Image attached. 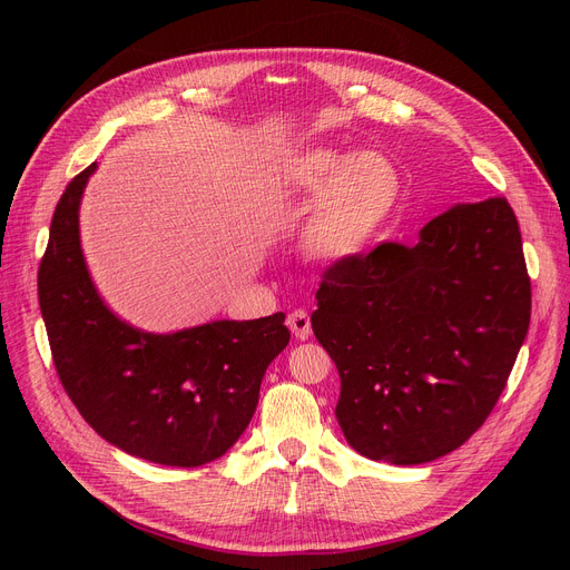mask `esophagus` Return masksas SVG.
I'll return each mask as SVG.
<instances>
[{
  "instance_id": "1",
  "label": "esophagus",
  "mask_w": 570,
  "mask_h": 570,
  "mask_svg": "<svg viewBox=\"0 0 570 570\" xmlns=\"http://www.w3.org/2000/svg\"><path fill=\"white\" fill-rule=\"evenodd\" d=\"M287 325H289L292 335H295L297 340L312 337V318H308V314L302 312V308H297V312H292L287 316Z\"/></svg>"
}]
</instances>
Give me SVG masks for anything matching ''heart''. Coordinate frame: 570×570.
<instances>
[{"instance_id":"obj_1","label":"heart","mask_w":570,"mask_h":570,"mask_svg":"<svg viewBox=\"0 0 570 570\" xmlns=\"http://www.w3.org/2000/svg\"><path fill=\"white\" fill-rule=\"evenodd\" d=\"M289 202L308 204L299 243L318 264H347L383 233L404 193L402 170L385 154L308 147L289 157L281 176Z\"/></svg>"}]
</instances>
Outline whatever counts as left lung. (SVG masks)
Returning a JSON list of instances; mask_svg holds the SVG:
<instances>
[{
	"mask_svg": "<svg viewBox=\"0 0 570 570\" xmlns=\"http://www.w3.org/2000/svg\"><path fill=\"white\" fill-rule=\"evenodd\" d=\"M316 302L344 438L373 461H435L485 423L528 335L519 220L504 197L452 206L416 245L333 264Z\"/></svg>",
	"mask_w": 570,
	"mask_h": 570,
	"instance_id": "obj_1",
	"label": "left lung"
}]
</instances>
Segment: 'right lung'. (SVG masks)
Returning a JSON list of instances; mask_svg holds the SVG:
<instances>
[{
	"mask_svg": "<svg viewBox=\"0 0 570 570\" xmlns=\"http://www.w3.org/2000/svg\"><path fill=\"white\" fill-rule=\"evenodd\" d=\"M95 164L66 185L38 271L40 312L59 381L97 435L151 463L195 469L245 433L285 314L212 321L157 335L99 297L80 247V199Z\"/></svg>",
	"mask_w": 570,
	"mask_h": 570,
	"instance_id": "right-lung-1",
	"label": "right lung"
}]
</instances>
